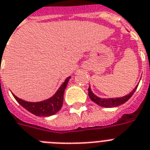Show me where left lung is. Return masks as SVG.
I'll return each mask as SVG.
<instances>
[{
    "mask_svg": "<svg viewBox=\"0 0 150 150\" xmlns=\"http://www.w3.org/2000/svg\"><path fill=\"white\" fill-rule=\"evenodd\" d=\"M137 85L136 87L134 88V90L132 91V92L129 93V94L127 95V96H122V97H119V98H110V99H103L100 98L98 96H96V95H94L93 93V92L90 90V87H89L88 89V94L90 98L91 99L92 101L96 103L97 105L100 106H103V107H115V106H118L120 105H122L123 103L127 102L129 99L130 98L131 96H133V94L134 93V92L137 90Z\"/></svg>",
    "mask_w": 150,
    "mask_h": 150,
    "instance_id": "left-lung-1",
    "label": "left lung"
}]
</instances>
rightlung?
I'll return each instance as SVG.
<instances>
[{
  "label": "right lung",
  "mask_w": 150,
  "mask_h": 150,
  "mask_svg": "<svg viewBox=\"0 0 150 150\" xmlns=\"http://www.w3.org/2000/svg\"><path fill=\"white\" fill-rule=\"evenodd\" d=\"M70 76L67 77L65 80L62 86L58 89L55 94L48 100H44L41 102L31 103L27 102L25 100L18 98L14 94H13V97L16 99L17 102L25 108L30 112L33 113L38 117H50L52 115L55 114L61 109L63 106L64 101V90L66 89L68 81L70 80Z\"/></svg>",
  "instance_id": "right-lung-1"
}]
</instances>
